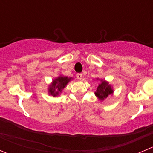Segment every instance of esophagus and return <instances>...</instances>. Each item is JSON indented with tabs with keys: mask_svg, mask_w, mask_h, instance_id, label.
<instances>
[{
	"mask_svg": "<svg viewBox=\"0 0 153 153\" xmlns=\"http://www.w3.org/2000/svg\"><path fill=\"white\" fill-rule=\"evenodd\" d=\"M76 77H77V78H78V80H81V78H82V74L78 73L76 75Z\"/></svg>",
	"mask_w": 153,
	"mask_h": 153,
	"instance_id": "1",
	"label": "esophagus"
}]
</instances>
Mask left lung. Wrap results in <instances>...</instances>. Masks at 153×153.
<instances>
[{
	"label": "left lung",
	"mask_w": 153,
	"mask_h": 153,
	"mask_svg": "<svg viewBox=\"0 0 153 153\" xmlns=\"http://www.w3.org/2000/svg\"><path fill=\"white\" fill-rule=\"evenodd\" d=\"M112 89L110 85L108 84L107 82L104 81H101V83L98 86L96 92H95V95L98 97L99 99L104 100L108 95L112 94Z\"/></svg>",
	"instance_id": "obj_1"
}]
</instances>
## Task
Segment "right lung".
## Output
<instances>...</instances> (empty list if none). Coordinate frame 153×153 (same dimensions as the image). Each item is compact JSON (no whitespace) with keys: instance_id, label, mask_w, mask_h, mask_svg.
I'll use <instances>...</instances> for the list:
<instances>
[{"instance_id":"right-lung-1","label":"right lung","mask_w":153,"mask_h":153,"mask_svg":"<svg viewBox=\"0 0 153 153\" xmlns=\"http://www.w3.org/2000/svg\"><path fill=\"white\" fill-rule=\"evenodd\" d=\"M71 78H68L67 77L60 76L54 80L52 85L49 86V93L53 96H57L58 94L62 91V89L65 87L67 83L70 81Z\"/></svg>"}]
</instances>
